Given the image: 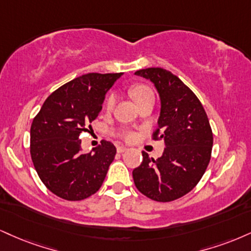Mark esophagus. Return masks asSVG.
<instances>
[{"instance_id": "obj_1", "label": "esophagus", "mask_w": 251, "mask_h": 251, "mask_svg": "<svg viewBox=\"0 0 251 251\" xmlns=\"http://www.w3.org/2000/svg\"><path fill=\"white\" fill-rule=\"evenodd\" d=\"M126 151H127V147H125V146H118L117 147L118 153H124V152H126Z\"/></svg>"}]
</instances>
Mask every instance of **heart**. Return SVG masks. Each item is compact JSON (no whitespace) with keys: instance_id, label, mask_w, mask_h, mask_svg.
Segmentation results:
<instances>
[{"instance_id":"obj_1","label":"heart","mask_w":251,"mask_h":251,"mask_svg":"<svg viewBox=\"0 0 251 251\" xmlns=\"http://www.w3.org/2000/svg\"><path fill=\"white\" fill-rule=\"evenodd\" d=\"M129 93H131L132 98L134 99V101L137 102V105L145 100H147V99H154V95H153L152 90H151L149 86H145V85L133 86L131 90H129ZM116 101H117L116 95L108 96L106 104H105L106 110H108V111L112 110V108L114 107V105H116ZM124 137H125L126 139H131L132 137H133V134H132L129 131H125L124 132Z\"/></svg>"}]
</instances>
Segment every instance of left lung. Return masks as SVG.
Returning a JSON list of instances; mask_svg holds the SVG:
<instances>
[{
  "label": "left lung",
  "mask_w": 251,
  "mask_h": 251,
  "mask_svg": "<svg viewBox=\"0 0 251 251\" xmlns=\"http://www.w3.org/2000/svg\"><path fill=\"white\" fill-rule=\"evenodd\" d=\"M134 75L152 81L159 93L160 116L153 138L165 141L164 153L156 160L143 152V162L132 173L135 187L154 201L176 200L198 185L209 164V120L194 92L172 72L149 68Z\"/></svg>",
  "instance_id": "left-lung-1"
}]
</instances>
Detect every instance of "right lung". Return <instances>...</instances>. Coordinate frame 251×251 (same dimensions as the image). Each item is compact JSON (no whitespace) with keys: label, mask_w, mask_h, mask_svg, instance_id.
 <instances>
[{"label":"right lung","mask_w":251,"mask_h":251,"mask_svg":"<svg viewBox=\"0 0 251 251\" xmlns=\"http://www.w3.org/2000/svg\"><path fill=\"white\" fill-rule=\"evenodd\" d=\"M120 74H86L48 97L30 128V154L39 179L59 198L79 201L100 188L117 150L102 140L81 150L79 134L101 111L105 95ZM91 129V126H89Z\"/></svg>","instance_id":"right-lung-1"}]
</instances>
